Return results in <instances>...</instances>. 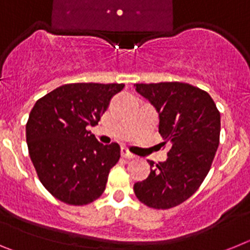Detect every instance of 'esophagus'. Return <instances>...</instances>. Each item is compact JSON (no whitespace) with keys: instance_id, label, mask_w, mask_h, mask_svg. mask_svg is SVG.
<instances>
[{"instance_id":"obj_1","label":"esophagus","mask_w":250,"mask_h":250,"mask_svg":"<svg viewBox=\"0 0 250 250\" xmlns=\"http://www.w3.org/2000/svg\"><path fill=\"white\" fill-rule=\"evenodd\" d=\"M121 156L125 159H135L136 158V155H134L132 152H130L127 147H121Z\"/></svg>"}]
</instances>
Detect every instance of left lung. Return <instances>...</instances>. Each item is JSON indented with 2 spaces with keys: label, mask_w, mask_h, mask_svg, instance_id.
<instances>
[{
  "label": "left lung",
  "mask_w": 250,
  "mask_h": 250,
  "mask_svg": "<svg viewBox=\"0 0 250 250\" xmlns=\"http://www.w3.org/2000/svg\"><path fill=\"white\" fill-rule=\"evenodd\" d=\"M135 87L158 111L159 132L171 149L163 163L149 161V176L135 183L134 191L147 207L170 209L189 199L209 173L219 146L220 112L210 95L189 83Z\"/></svg>",
  "instance_id": "obj_1"
}]
</instances>
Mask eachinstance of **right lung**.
<instances>
[{"mask_svg":"<svg viewBox=\"0 0 250 250\" xmlns=\"http://www.w3.org/2000/svg\"><path fill=\"white\" fill-rule=\"evenodd\" d=\"M124 83H66L39 99L26 124L28 154L37 176L56 199L86 205L104 193L120 159L116 143L104 145L95 126Z\"/></svg>","mask_w":250,"mask_h":250,"instance_id":"1","label":"right lung"}]
</instances>
